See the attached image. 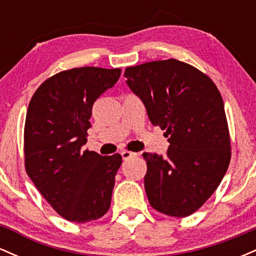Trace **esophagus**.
Masks as SVG:
<instances>
[{"label": "esophagus", "instance_id": "1", "mask_svg": "<svg viewBox=\"0 0 256 256\" xmlns=\"http://www.w3.org/2000/svg\"><path fill=\"white\" fill-rule=\"evenodd\" d=\"M122 158H124V160H128V158H136L137 156V152H128V150H122Z\"/></svg>", "mask_w": 256, "mask_h": 256}]
</instances>
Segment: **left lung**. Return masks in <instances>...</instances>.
Listing matches in <instances>:
<instances>
[{"instance_id": "obj_1", "label": "left lung", "mask_w": 256, "mask_h": 256, "mask_svg": "<svg viewBox=\"0 0 256 256\" xmlns=\"http://www.w3.org/2000/svg\"><path fill=\"white\" fill-rule=\"evenodd\" d=\"M124 77L149 120L165 130L166 155L144 152L149 204L188 216L212 196L228 171L230 136L218 88L201 71L170 58L128 67Z\"/></svg>"}]
</instances>
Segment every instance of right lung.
Returning <instances> with one entry per match:
<instances>
[{
    "label": "right lung",
    "mask_w": 256,
    "mask_h": 256,
    "mask_svg": "<svg viewBox=\"0 0 256 256\" xmlns=\"http://www.w3.org/2000/svg\"><path fill=\"white\" fill-rule=\"evenodd\" d=\"M122 70L80 67L46 79L32 96L24 131L25 168L64 219L86 222L110 210L122 155L83 150L94 102Z\"/></svg>",
    "instance_id": "right-lung-1"
}]
</instances>
